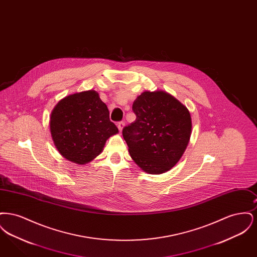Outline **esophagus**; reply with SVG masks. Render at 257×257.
<instances>
[{
	"instance_id": "obj_1",
	"label": "esophagus",
	"mask_w": 257,
	"mask_h": 257,
	"mask_svg": "<svg viewBox=\"0 0 257 257\" xmlns=\"http://www.w3.org/2000/svg\"><path fill=\"white\" fill-rule=\"evenodd\" d=\"M124 125H125L124 121H120V122L117 123V127H118V130H119V131H122Z\"/></svg>"
}]
</instances>
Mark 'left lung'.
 Here are the masks:
<instances>
[{"mask_svg":"<svg viewBox=\"0 0 257 257\" xmlns=\"http://www.w3.org/2000/svg\"><path fill=\"white\" fill-rule=\"evenodd\" d=\"M137 118L122 135L135 163L147 173L170 171L189 144L192 119L188 109L170 93L145 91L133 103Z\"/></svg>","mask_w":257,"mask_h":257,"instance_id":"left-lung-1","label":"left lung"}]
</instances>
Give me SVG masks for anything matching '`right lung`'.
Here are the masks:
<instances>
[{"label": "right lung", "instance_id": "1", "mask_svg": "<svg viewBox=\"0 0 257 257\" xmlns=\"http://www.w3.org/2000/svg\"><path fill=\"white\" fill-rule=\"evenodd\" d=\"M50 131L61 156L84 165L102 152L118 129L97 92L87 90L61 99L51 113Z\"/></svg>", "mask_w": 257, "mask_h": 257}]
</instances>
